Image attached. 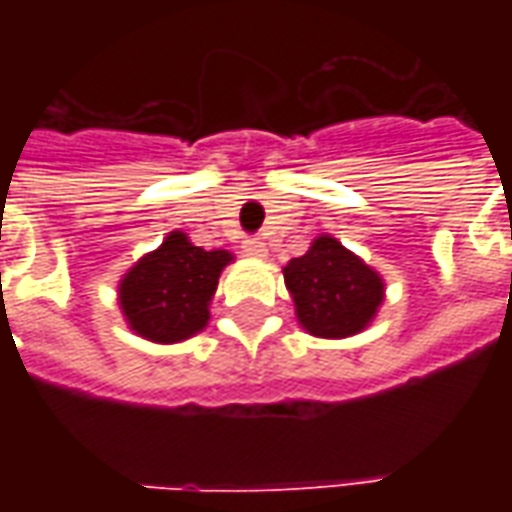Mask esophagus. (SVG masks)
Here are the masks:
<instances>
[{
    "label": "esophagus",
    "instance_id": "34e87169",
    "mask_svg": "<svg viewBox=\"0 0 512 512\" xmlns=\"http://www.w3.org/2000/svg\"><path fill=\"white\" fill-rule=\"evenodd\" d=\"M241 249H244V255H246V257H252V260H263V257L268 255L266 244H263L260 238H246L244 246H241Z\"/></svg>",
    "mask_w": 512,
    "mask_h": 512
}]
</instances>
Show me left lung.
I'll return each mask as SVG.
<instances>
[{
    "label": "left lung",
    "instance_id": "left-lung-1",
    "mask_svg": "<svg viewBox=\"0 0 512 512\" xmlns=\"http://www.w3.org/2000/svg\"><path fill=\"white\" fill-rule=\"evenodd\" d=\"M296 321L321 340H345L365 332L384 304L386 285L376 268L321 233L301 257L282 268Z\"/></svg>",
    "mask_w": 512,
    "mask_h": 512
}]
</instances>
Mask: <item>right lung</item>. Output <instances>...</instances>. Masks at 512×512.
Segmentation results:
<instances>
[{
	"mask_svg": "<svg viewBox=\"0 0 512 512\" xmlns=\"http://www.w3.org/2000/svg\"><path fill=\"white\" fill-rule=\"evenodd\" d=\"M235 257L202 249L180 230L128 268L117 285V304L128 329L150 343L172 345L200 334L211 321V301L222 271Z\"/></svg>",
	"mask_w": 512,
	"mask_h": 512,
	"instance_id": "1",
	"label": "right lung"
}]
</instances>
